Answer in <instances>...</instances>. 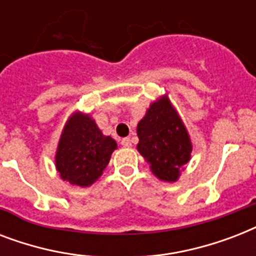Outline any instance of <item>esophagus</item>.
I'll use <instances>...</instances> for the list:
<instances>
[{"mask_svg": "<svg viewBox=\"0 0 256 256\" xmlns=\"http://www.w3.org/2000/svg\"><path fill=\"white\" fill-rule=\"evenodd\" d=\"M120 144L124 148H132V140L130 138H124V140H120Z\"/></svg>", "mask_w": 256, "mask_h": 256, "instance_id": "obj_1", "label": "esophagus"}]
</instances>
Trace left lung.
<instances>
[{
	"mask_svg": "<svg viewBox=\"0 0 256 256\" xmlns=\"http://www.w3.org/2000/svg\"><path fill=\"white\" fill-rule=\"evenodd\" d=\"M138 152L150 164L152 174L164 182L178 180L190 160L192 144L180 116L168 96L152 102L136 126Z\"/></svg>",
	"mask_w": 256,
	"mask_h": 256,
	"instance_id": "left-lung-1",
	"label": "left lung"
}]
</instances>
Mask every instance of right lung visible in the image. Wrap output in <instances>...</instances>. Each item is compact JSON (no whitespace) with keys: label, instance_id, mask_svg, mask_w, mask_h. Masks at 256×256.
Returning a JSON list of instances; mask_svg holds the SVG:
<instances>
[{"label":"right lung","instance_id":"1","mask_svg":"<svg viewBox=\"0 0 256 256\" xmlns=\"http://www.w3.org/2000/svg\"><path fill=\"white\" fill-rule=\"evenodd\" d=\"M116 148V140L104 136L92 116L76 112L58 142L56 168L70 184L88 187L102 175Z\"/></svg>","mask_w":256,"mask_h":256}]
</instances>
